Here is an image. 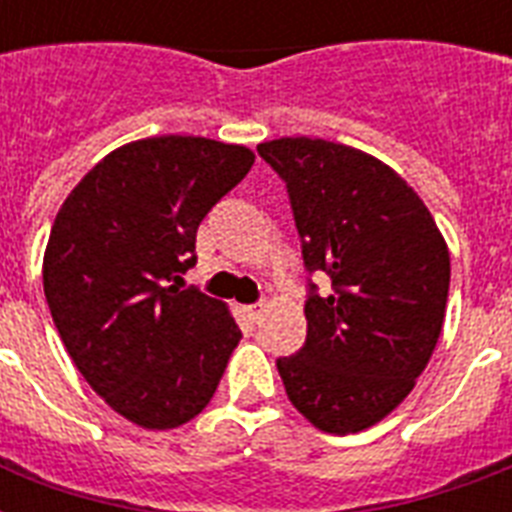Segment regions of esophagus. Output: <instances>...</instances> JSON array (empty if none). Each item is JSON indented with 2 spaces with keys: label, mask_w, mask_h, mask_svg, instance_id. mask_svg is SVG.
I'll return each mask as SVG.
<instances>
[{
  "label": "esophagus",
  "mask_w": 512,
  "mask_h": 512,
  "mask_svg": "<svg viewBox=\"0 0 512 512\" xmlns=\"http://www.w3.org/2000/svg\"><path fill=\"white\" fill-rule=\"evenodd\" d=\"M263 311H265L263 303L244 305V313H247V319L252 321V324H260V319H263Z\"/></svg>",
  "instance_id": "34e87169"
}]
</instances>
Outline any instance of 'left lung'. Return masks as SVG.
<instances>
[{"label":"left lung","mask_w":512,"mask_h":512,"mask_svg":"<svg viewBox=\"0 0 512 512\" xmlns=\"http://www.w3.org/2000/svg\"><path fill=\"white\" fill-rule=\"evenodd\" d=\"M287 185L308 271V335L276 358L289 401L316 428L358 433L396 409L428 366L444 324L449 249L396 172L321 138L260 143ZM313 272H327L320 295Z\"/></svg>","instance_id":"obj_1"}]
</instances>
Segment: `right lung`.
I'll list each match as a JSON object with an SVG mask.
<instances>
[{
  "mask_svg": "<svg viewBox=\"0 0 512 512\" xmlns=\"http://www.w3.org/2000/svg\"><path fill=\"white\" fill-rule=\"evenodd\" d=\"M255 154L207 138L116 148L68 193L44 252V297L68 356L140 428L193 420L215 396L241 329L220 300L180 289L207 212Z\"/></svg>",
  "mask_w": 512,
  "mask_h": 512,
  "instance_id": "right-lung-1",
  "label": "right lung"
}]
</instances>
